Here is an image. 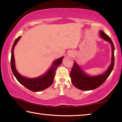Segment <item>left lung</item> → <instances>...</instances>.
<instances>
[{
  "instance_id": "1",
  "label": "left lung",
  "mask_w": 122,
  "mask_h": 122,
  "mask_svg": "<svg viewBox=\"0 0 122 122\" xmlns=\"http://www.w3.org/2000/svg\"><path fill=\"white\" fill-rule=\"evenodd\" d=\"M100 34L103 39L110 43L111 51H112L110 65L104 74L95 76H90L82 69L76 62H75L74 63L70 76L71 78V83L78 89L82 90H91L97 88L106 81L113 70L115 63L114 45L110 37L104 32L100 30Z\"/></svg>"
}]
</instances>
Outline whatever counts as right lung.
Listing matches in <instances>:
<instances>
[{"instance_id":"right-lung-1","label":"right lung","mask_w":122,"mask_h":122,"mask_svg":"<svg viewBox=\"0 0 122 122\" xmlns=\"http://www.w3.org/2000/svg\"><path fill=\"white\" fill-rule=\"evenodd\" d=\"M21 36L18 37L13 43L11 51V67L13 75L16 79L20 83H21L25 87L34 92H40L46 89L50 86L54 81L55 77V71L56 68L59 65H61L63 58V57H60L54 61L51 67L49 68L44 75L35 78H27L20 74L16 70L15 65V60L14 56V49L18 41L21 38Z\"/></svg>"}]
</instances>
